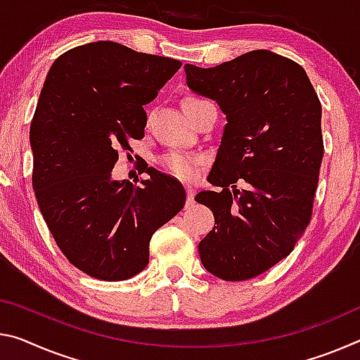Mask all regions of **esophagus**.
I'll use <instances>...</instances> for the list:
<instances>
[{"mask_svg": "<svg viewBox=\"0 0 360 360\" xmlns=\"http://www.w3.org/2000/svg\"><path fill=\"white\" fill-rule=\"evenodd\" d=\"M193 202H195V200H193V191L191 189V187H187V202H186V205H187V207H192Z\"/></svg>", "mask_w": 360, "mask_h": 360, "instance_id": "esophagus-1", "label": "esophagus"}]
</instances>
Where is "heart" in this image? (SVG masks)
I'll use <instances>...</instances> for the list:
<instances>
[{"instance_id":"obj_1","label":"heart","mask_w":360,"mask_h":360,"mask_svg":"<svg viewBox=\"0 0 360 360\" xmlns=\"http://www.w3.org/2000/svg\"><path fill=\"white\" fill-rule=\"evenodd\" d=\"M203 99L200 98H193V96H189V98L184 99V110H189L193 105L200 104ZM200 160L197 157H191V155H186V153H179V152H169V153H165L158 158V163L162 165L165 171H168V173L178 176V178L182 179H189L192 178L193 174H195V168Z\"/></svg>"}]
</instances>
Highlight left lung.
<instances>
[{"mask_svg": "<svg viewBox=\"0 0 360 360\" xmlns=\"http://www.w3.org/2000/svg\"><path fill=\"white\" fill-rule=\"evenodd\" d=\"M184 68L187 86L227 120L208 176L221 191L195 197L216 224L198 253L213 276L247 281L287 258L309 224L323 157L321 101L303 67L266 49Z\"/></svg>", "mask_w": 360, "mask_h": 360, "instance_id": "1", "label": "left lung"}]
</instances>
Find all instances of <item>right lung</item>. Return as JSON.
<instances>
[{
    "mask_svg": "<svg viewBox=\"0 0 360 360\" xmlns=\"http://www.w3.org/2000/svg\"><path fill=\"white\" fill-rule=\"evenodd\" d=\"M181 62L113 41L77 46L49 68L30 124L32 184L65 258L88 276L127 281L149 264L158 227L179 213L186 191L155 168L113 181L118 149L144 138V107Z\"/></svg>",
    "mask_w": 360,
    "mask_h": 360,
    "instance_id": "right-lung-1",
    "label": "right lung"
}]
</instances>
